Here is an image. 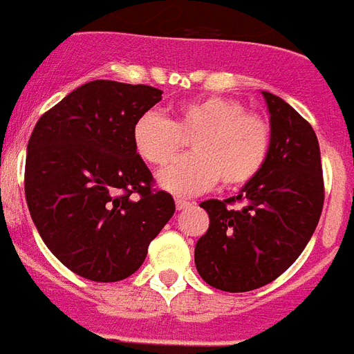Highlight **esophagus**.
Returning <instances> with one entry per match:
<instances>
[{
	"label": "esophagus",
	"instance_id": "obj_1",
	"mask_svg": "<svg viewBox=\"0 0 354 354\" xmlns=\"http://www.w3.org/2000/svg\"><path fill=\"white\" fill-rule=\"evenodd\" d=\"M191 202L185 201V198H176V209H183V207H187Z\"/></svg>",
	"mask_w": 354,
	"mask_h": 354
}]
</instances>
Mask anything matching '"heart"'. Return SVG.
Masks as SVG:
<instances>
[{
    "mask_svg": "<svg viewBox=\"0 0 354 354\" xmlns=\"http://www.w3.org/2000/svg\"><path fill=\"white\" fill-rule=\"evenodd\" d=\"M133 147L147 163L163 167L191 139V156L176 159L158 174L178 195H191L219 182L237 189L252 182L271 150L273 129L263 115L247 111L239 100L201 96L174 107L172 120L156 111L137 118Z\"/></svg>",
    "mask_w": 354,
    "mask_h": 354,
    "instance_id": "heart-1",
    "label": "heart"
}]
</instances>
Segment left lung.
<instances>
[{
    "mask_svg": "<svg viewBox=\"0 0 354 354\" xmlns=\"http://www.w3.org/2000/svg\"><path fill=\"white\" fill-rule=\"evenodd\" d=\"M263 96L273 129L266 165L237 196L201 204L209 228L196 241V271L209 286L230 293L279 279L310 241L325 202L314 128L282 98Z\"/></svg>",
    "mask_w": 354,
    "mask_h": 354,
    "instance_id": "8db88e82",
    "label": "left lung"
}]
</instances>
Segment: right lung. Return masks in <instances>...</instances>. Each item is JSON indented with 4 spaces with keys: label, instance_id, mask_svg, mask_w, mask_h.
Here are the masks:
<instances>
[{
    "label": "right lung",
    "instance_id": "obj_1",
    "mask_svg": "<svg viewBox=\"0 0 354 354\" xmlns=\"http://www.w3.org/2000/svg\"><path fill=\"white\" fill-rule=\"evenodd\" d=\"M161 94L150 85L88 81L48 109L29 137L31 219L53 256L83 279H128L174 215V198L153 187L131 137Z\"/></svg>",
    "mask_w": 354,
    "mask_h": 354
}]
</instances>
